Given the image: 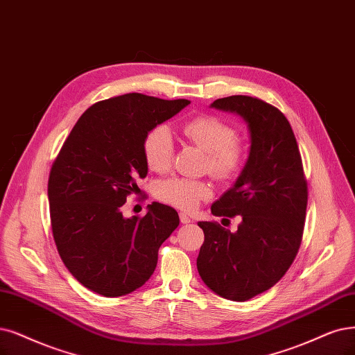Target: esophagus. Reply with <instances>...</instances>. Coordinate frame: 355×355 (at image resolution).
I'll use <instances>...</instances> for the list:
<instances>
[{"label":"esophagus","instance_id":"34e87169","mask_svg":"<svg viewBox=\"0 0 355 355\" xmlns=\"http://www.w3.org/2000/svg\"><path fill=\"white\" fill-rule=\"evenodd\" d=\"M180 220H181V224H190L191 218L189 215H186V214H180Z\"/></svg>","mask_w":355,"mask_h":355}]
</instances>
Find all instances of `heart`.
<instances>
[{
    "label": "heart",
    "mask_w": 355,
    "mask_h": 355,
    "mask_svg": "<svg viewBox=\"0 0 355 355\" xmlns=\"http://www.w3.org/2000/svg\"><path fill=\"white\" fill-rule=\"evenodd\" d=\"M184 136L196 148L206 153V168L215 178L230 181L239 175L244 165L245 150L235 139L237 131L214 115H200L181 127ZM143 153L149 169L166 173L174 161V139L166 127H155L144 137ZM156 196L162 202L182 211H193L202 200L212 196V187L205 180L171 177L156 186Z\"/></svg>",
    "instance_id": "b5f03b06"
}]
</instances>
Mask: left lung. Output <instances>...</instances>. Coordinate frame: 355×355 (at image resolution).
I'll list each match as a JSON object with an SVG mask.
<instances>
[{
  "label": "left lung",
  "instance_id": "1",
  "mask_svg": "<svg viewBox=\"0 0 355 355\" xmlns=\"http://www.w3.org/2000/svg\"><path fill=\"white\" fill-rule=\"evenodd\" d=\"M211 107L243 118L250 150L237 181L211 207L215 216L240 215L239 230L199 222L205 243L198 270L215 294L247 301L272 288L294 261L303 237L307 182L294 131L278 108L244 95L216 99Z\"/></svg>",
  "mask_w": 355,
  "mask_h": 355
}]
</instances>
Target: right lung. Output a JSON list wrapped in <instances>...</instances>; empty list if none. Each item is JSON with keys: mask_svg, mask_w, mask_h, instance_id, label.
I'll return each mask as SVG.
<instances>
[{"mask_svg": "<svg viewBox=\"0 0 355 355\" xmlns=\"http://www.w3.org/2000/svg\"><path fill=\"white\" fill-rule=\"evenodd\" d=\"M190 101L127 94L92 105L73 127L48 180L51 225L73 277L103 297H121L146 282L157 250L178 227L173 207L153 202L143 218L121 206L148 175L143 141Z\"/></svg>", "mask_w": 355, "mask_h": 355, "instance_id": "right-lung-1", "label": "right lung"}]
</instances>
